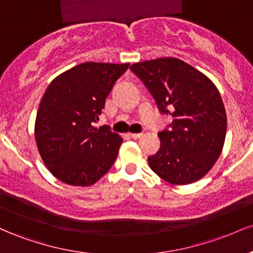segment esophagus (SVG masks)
<instances>
[{
  "label": "esophagus",
  "mask_w": 253,
  "mask_h": 253,
  "mask_svg": "<svg viewBox=\"0 0 253 253\" xmlns=\"http://www.w3.org/2000/svg\"><path fill=\"white\" fill-rule=\"evenodd\" d=\"M129 136L133 139H139L143 136V133H129Z\"/></svg>",
  "instance_id": "1"
}]
</instances>
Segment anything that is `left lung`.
<instances>
[{
    "label": "left lung",
    "mask_w": 253,
    "mask_h": 253,
    "mask_svg": "<svg viewBox=\"0 0 253 253\" xmlns=\"http://www.w3.org/2000/svg\"><path fill=\"white\" fill-rule=\"evenodd\" d=\"M130 70L143 81L163 114L172 117L158 133L161 147L149 165L171 184H190L207 175L225 144L227 117L220 92L202 72L172 57L135 63Z\"/></svg>",
    "instance_id": "obj_1"
}]
</instances>
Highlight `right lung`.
I'll use <instances>...</instances> for the list:
<instances>
[{"instance_id":"obj_1","label":"right lung","mask_w":253,"mask_h":253,"mask_svg":"<svg viewBox=\"0 0 253 253\" xmlns=\"http://www.w3.org/2000/svg\"><path fill=\"white\" fill-rule=\"evenodd\" d=\"M129 64L88 62L50 83L38 108L34 135L40 157L56 178L89 187L114 164L123 138L94 127L114 83Z\"/></svg>"}]
</instances>
